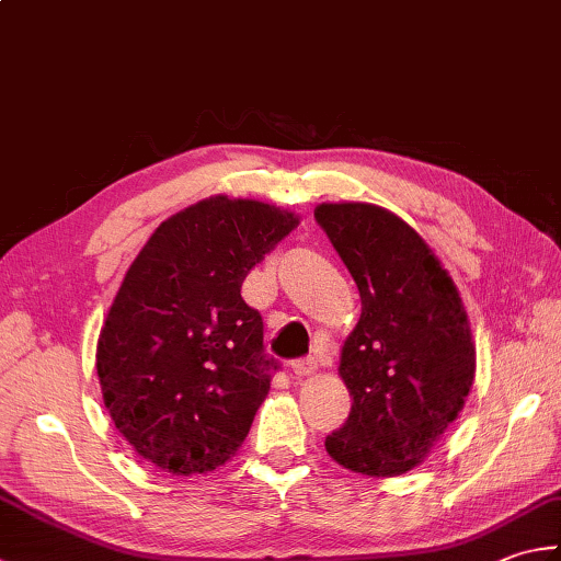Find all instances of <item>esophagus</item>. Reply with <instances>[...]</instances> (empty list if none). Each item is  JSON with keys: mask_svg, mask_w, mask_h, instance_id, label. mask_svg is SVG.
Returning <instances> with one entry per match:
<instances>
[{"mask_svg": "<svg viewBox=\"0 0 561 561\" xmlns=\"http://www.w3.org/2000/svg\"><path fill=\"white\" fill-rule=\"evenodd\" d=\"M293 371L298 378H310L317 374V358L308 356V358H300V362L293 364Z\"/></svg>", "mask_w": 561, "mask_h": 561, "instance_id": "1", "label": "esophagus"}]
</instances>
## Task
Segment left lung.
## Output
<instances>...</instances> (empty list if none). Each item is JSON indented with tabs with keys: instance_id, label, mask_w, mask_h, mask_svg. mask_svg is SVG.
<instances>
[{
	"instance_id": "1",
	"label": "left lung",
	"mask_w": 561,
	"mask_h": 561,
	"mask_svg": "<svg viewBox=\"0 0 561 561\" xmlns=\"http://www.w3.org/2000/svg\"><path fill=\"white\" fill-rule=\"evenodd\" d=\"M314 219L362 295L340 378L352 412L324 449L362 477H403L459 417L477 374L469 314L437 253L396 213L322 203Z\"/></svg>"
}]
</instances>
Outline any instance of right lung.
I'll return each mask as SVG.
<instances>
[{
	"mask_svg": "<svg viewBox=\"0 0 561 561\" xmlns=\"http://www.w3.org/2000/svg\"><path fill=\"white\" fill-rule=\"evenodd\" d=\"M298 225L290 209L213 195L161 221L126 268L94 366L114 427L151 467L197 477L244 445L276 364L241 283Z\"/></svg>",
	"mask_w": 561,
	"mask_h": 561,
	"instance_id": "add662e5",
	"label": "right lung"
}]
</instances>
